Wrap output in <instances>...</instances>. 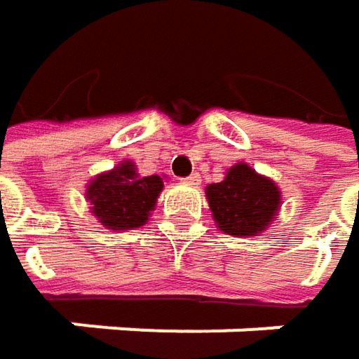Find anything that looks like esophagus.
Wrapping results in <instances>:
<instances>
[{"label": "esophagus", "instance_id": "1", "mask_svg": "<svg viewBox=\"0 0 359 359\" xmlns=\"http://www.w3.org/2000/svg\"><path fill=\"white\" fill-rule=\"evenodd\" d=\"M184 182H189V184H199V175H197V172H193L191 177H187V179H184Z\"/></svg>", "mask_w": 359, "mask_h": 359}]
</instances>
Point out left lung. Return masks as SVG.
<instances>
[{
    "mask_svg": "<svg viewBox=\"0 0 359 359\" xmlns=\"http://www.w3.org/2000/svg\"><path fill=\"white\" fill-rule=\"evenodd\" d=\"M210 210L220 231L235 237H253L264 231L278 212L280 191L248 164H237L222 182L205 189Z\"/></svg>",
    "mask_w": 359,
    "mask_h": 359,
    "instance_id": "8db88e82",
    "label": "left lung"
}]
</instances>
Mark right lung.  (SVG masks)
I'll list each match as a JSON object with an SVG mask.
<instances>
[{
    "mask_svg": "<svg viewBox=\"0 0 359 359\" xmlns=\"http://www.w3.org/2000/svg\"><path fill=\"white\" fill-rule=\"evenodd\" d=\"M164 182L160 177H139L130 162L100 175L87 189L93 214L114 231L137 229L147 222Z\"/></svg>",
    "mask_w": 359,
    "mask_h": 359,
    "instance_id": "right-lung-1",
    "label": "right lung"
}]
</instances>
